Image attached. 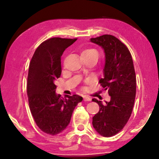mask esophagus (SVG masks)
Wrapping results in <instances>:
<instances>
[{"label":"esophagus","mask_w":159,"mask_h":159,"mask_svg":"<svg viewBox=\"0 0 159 159\" xmlns=\"http://www.w3.org/2000/svg\"><path fill=\"white\" fill-rule=\"evenodd\" d=\"M83 98H84V101H85V102H88V101H90V100H91V98L90 97H88V96H84Z\"/></svg>","instance_id":"1"}]
</instances>
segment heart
Wrapping results in <instances>:
<instances>
[{
    "instance_id": "1",
    "label": "heart",
    "mask_w": 159,
    "mask_h": 159,
    "mask_svg": "<svg viewBox=\"0 0 159 159\" xmlns=\"http://www.w3.org/2000/svg\"><path fill=\"white\" fill-rule=\"evenodd\" d=\"M81 54H87V55H97L98 56V53L97 50L94 48H87L83 51Z\"/></svg>"
}]
</instances>
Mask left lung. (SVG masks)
Instances as JSON below:
<instances>
[{
    "instance_id": "1",
    "label": "left lung",
    "mask_w": 159,
    "mask_h": 159,
    "mask_svg": "<svg viewBox=\"0 0 159 159\" xmlns=\"http://www.w3.org/2000/svg\"><path fill=\"white\" fill-rule=\"evenodd\" d=\"M90 42L101 46L105 52L104 78L99 83L108 91L110 102L99 105L93 117L95 130L103 137L114 136L120 132L132 114L136 95V76L130 52L116 37L105 34L91 38Z\"/></svg>"
}]
</instances>
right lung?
Here are the masks:
<instances>
[{
	"label": "right lung",
	"instance_id": "right-lung-1",
	"mask_svg": "<svg viewBox=\"0 0 159 159\" xmlns=\"http://www.w3.org/2000/svg\"><path fill=\"white\" fill-rule=\"evenodd\" d=\"M77 39L54 37L36 48L29 66L27 93L34 121L43 132L56 135L70 123L72 112L83 100L78 95L61 98L55 81L61 75V56Z\"/></svg>",
	"mask_w": 159,
	"mask_h": 159
}]
</instances>
